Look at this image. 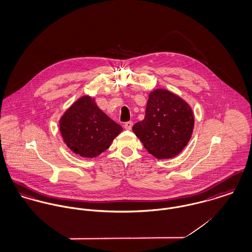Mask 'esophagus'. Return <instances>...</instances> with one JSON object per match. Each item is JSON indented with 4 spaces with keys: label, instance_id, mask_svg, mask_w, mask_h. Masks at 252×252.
I'll return each mask as SVG.
<instances>
[{
    "label": "esophagus",
    "instance_id": "1",
    "mask_svg": "<svg viewBox=\"0 0 252 252\" xmlns=\"http://www.w3.org/2000/svg\"><path fill=\"white\" fill-rule=\"evenodd\" d=\"M132 126H133V123H132V122H126V123L124 125L125 128L127 129V130H130V129L132 128Z\"/></svg>",
    "mask_w": 252,
    "mask_h": 252
}]
</instances>
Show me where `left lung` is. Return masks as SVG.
<instances>
[{"mask_svg":"<svg viewBox=\"0 0 252 252\" xmlns=\"http://www.w3.org/2000/svg\"><path fill=\"white\" fill-rule=\"evenodd\" d=\"M194 127L191 107L165 89L150 93L143 121L132 130L145 149L158 159L178 156L188 145Z\"/></svg>","mask_w":252,"mask_h":252,"instance_id":"obj_1","label":"left lung"}]
</instances>
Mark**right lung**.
Wrapping results in <instances>:
<instances>
[{
	"instance_id": "right-lung-1",
	"label": "right lung",
	"mask_w": 252,
	"mask_h": 252,
	"mask_svg": "<svg viewBox=\"0 0 252 252\" xmlns=\"http://www.w3.org/2000/svg\"><path fill=\"white\" fill-rule=\"evenodd\" d=\"M122 130L89 95L78 98L60 119L63 142L82 158H95L106 151Z\"/></svg>"
}]
</instances>
